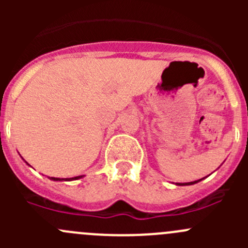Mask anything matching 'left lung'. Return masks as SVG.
<instances>
[{"label": "left lung", "mask_w": 248, "mask_h": 248, "mask_svg": "<svg viewBox=\"0 0 248 248\" xmlns=\"http://www.w3.org/2000/svg\"><path fill=\"white\" fill-rule=\"evenodd\" d=\"M202 180V179H201ZM201 180H197V181H193V182H185V184H176V185H179V186H187V185H194V184H197V182H199L201 181Z\"/></svg>", "instance_id": "obj_1"}]
</instances>
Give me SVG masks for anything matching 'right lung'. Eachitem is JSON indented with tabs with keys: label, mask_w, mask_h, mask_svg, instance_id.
Here are the masks:
<instances>
[{
	"label": "right lung",
	"mask_w": 248,
	"mask_h": 248,
	"mask_svg": "<svg viewBox=\"0 0 248 248\" xmlns=\"http://www.w3.org/2000/svg\"><path fill=\"white\" fill-rule=\"evenodd\" d=\"M81 176H76V177H69V179H59V177H50V180H54V181H62V180H64V181H72V180H78V179H81Z\"/></svg>",
	"instance_id": "right-lung-1"
}]
</instances>
